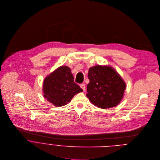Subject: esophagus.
Here are the masks:
<instances>
[{"label":"esophagus","mask_w":160,"mask_h":160,"mask_svg":"<svg viewBox=\"0 0 160 160\" xmlns=\"http://www.w3.org/2000/svg\"><path fill=\"white\" fill-rule=\"evenodd\" d=\"M80 87H81V89H82L83 91H85V90H86V86H85L84 84H81V85H80Z\"/></svg>","instance_id":"1"}]
</instances>
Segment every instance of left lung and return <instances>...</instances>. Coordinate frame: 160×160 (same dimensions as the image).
I'll return each instance as SVG.
<instances>
[{
  "instance_id": "obj_1",
  "label": "left lung",
  "mask_w": 160,
  "mask_h": 160,
  "mask_svg": "<svg viewBox=\"0 0 160 160\" xmlns=\"http://www.w3.org/2000/svg\"><path fill=\"white\" fill-rule=\"evenodd\" d=\"M90 80L86 96L92 103L102 109L117 106L124 97L126 84L119 74L110 65H95L89 69Z\"/></svg>"
}]
</instances>
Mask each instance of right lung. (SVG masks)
Wrapping results in <instances>:
<instances>
[{
	"mask_svg": "<svg viewBox=\"0 0 160 160\" xmlns=\"http://www.w3.org/2000/svg\"><path fill=\"white\" fill-rule=\"evenodd\" d=\"M82 92L74 82V77L68 66H60L44 78L42 93L44 97L55 107L64 106L73 97Z\"/></svg>",
	"mask_w": 160,
	"mask_h": 160,
	"instance_id": "add662e5",
	"label": "right lung"
}]
</instances>
